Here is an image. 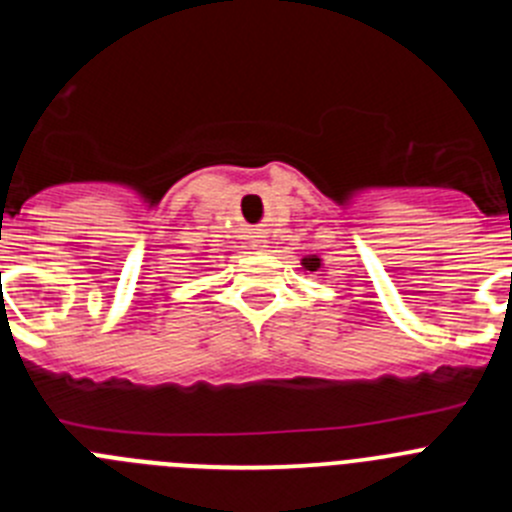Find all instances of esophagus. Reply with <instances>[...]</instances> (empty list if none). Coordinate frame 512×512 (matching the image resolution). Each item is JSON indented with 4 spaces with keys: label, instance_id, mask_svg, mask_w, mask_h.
Here are the masks:
<instances>
[{
    "label": "esophagus",
    "instance_id": "esophagus-1",
    "mask_svg": "<svg viewBox=\"0 0 512 512\" xmlns=\"http://www.w3.org/2000/svg\"><path fill=\"white\" fill-rule=\"evenodd\" d=\"M253 248H256V251H266V241H256L253 243Z\"/></svg>",
    "mask_w": 512,
    "mask_h": 512
}]
</instances>
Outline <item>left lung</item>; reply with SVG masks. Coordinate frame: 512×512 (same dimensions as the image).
I'll return each mask as SVG.
<instances>
[{
	"label": "left lung",
	"instance_id": "1",
	"mask_svg": "<svg viewBox=\"0 0 512 512\" xmlns=\"http://www.w3.org/2000/svg\"><path fill=\"white\" fill-rule=\"evenodd\" d=\"M302 269H305V271H320V269H323V261H320L318 256H305V259H302Z\"/></svg>",
	"mask_w": 512,
	"mask_h": 512
}]
</instances>
